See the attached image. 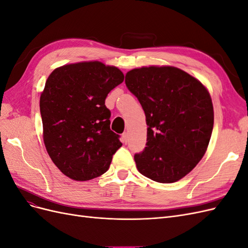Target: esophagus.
Here are the masks:
<instances>
[{
  "instance_id": "obj_1",
  "label": "esophagus",
  "mask_w": 248,
  "mask_h": 248,
  "mask_svg": "<svg viewBox=\"0 0 248 248\" xmlns=\"http://www.w3.org/2000/svg\"><path fill=\"white\" fill-rule=\"evenodd\" d=\"M122 141L125 142V144H127V141H128V132H124L122 134Z\"/></svg>"
}]
</instances>
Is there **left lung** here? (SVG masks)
<instances>
[{"instance_id": "left-lung-1", "label": "left lung", "mask_w": 248, "mask_h": 248, "mask_svg": "<svg viewBox=\"0 0 248 248\" xmlns=\"http://www.w3.org/2000/svg\"><path fill=\"white\" fill-rule=\"evenodd\" d=\"M125 84L148 125L147 147L134 155L139 171L159 183L177 182L206 153L214 123L211 96L199 79L172 66L132 69Z\"/></svg>"}]
</instances>
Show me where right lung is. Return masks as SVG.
I'll return each mask as SVG.
<instances>
[{"label": "right lung", "instance_id": "1", "mask_svg": "<svg viewBox=\"0 0 248 248\" xmlns=\"http://www.w3.org/2000/svg\"><path fill=\"white\" fill-rule=\"evenodd\" d=\"M124 80L115 66L80 62L52 71L40 96L43 140L56 167L76 181L106 172L122 146L110 130L106 98Z\"/></svg>", "mask_w": 248, "mask_h": 248}]
</instances>
